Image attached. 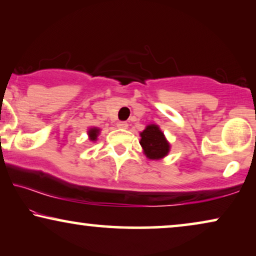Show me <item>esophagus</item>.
Listing matches in <instances>:
<instances>
[{
    "label": "esophagus",
    "instance_id": "1",
    "mask_svg": "<svg viewBox=\"0 0 256 256\" xmlns=\"http://www.w3.org/2000/svg\"><path fill=\"white\" fill-rule=\"evenodd\" d=\"M118 128H121V129H127L128 128V124L124 121H120L118 122Z\"/></svg>",
    "mask_w": 256,
    "mask_h": 256
}]
</instances>
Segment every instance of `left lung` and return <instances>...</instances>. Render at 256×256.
<instances>
[{"mask_svg":"<svg viewBox=\"0 0 256 256\" xmlns=\"http://www.w3.org/2000/svg\"><path fill=\"white\" fill-rule=\"evenodd\" d=\"M140 136H141L140 144L149 160H160L170 152L169 142L166 141V136L157 124L146 126L144 130L140 132Z\"/></svg>","mask_w":256,"mask_h":256,"instance_id":"1","label":"left lung"}]
</instances>
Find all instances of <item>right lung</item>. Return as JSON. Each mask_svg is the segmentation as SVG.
Wrapping results in <instances>:
<instances>
[{
	"mask_svg": "<svg viewBox=\"0 0 256 256\" xmlns=\"http://www.w3.org/2000/svg\"><path fill=\"white\" fill-rule=\"evenodd\" d=\"M88 136H90V141H96V138H98V135H99V132H100V129H98V128H90V129H88Z\"/></svg>",
	"mask_w": 256,
	"mask_h": 256,
	"instance_id": "right-lung-1",
	"label": "right lung"
}]
</instances>
